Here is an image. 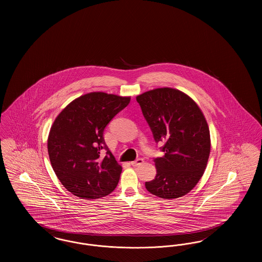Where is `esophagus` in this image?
I'll list each match as a JSON object with an SVG mask.
<instances>
[{"mask_svg": "<svg viewBox=\"0 0 262 262\" xmlns=\"http://www.w3.org/2000/svg\"><path fill=\"white\" fill-rule=\"evenodd\" d=\"M144 162V160L143 159H141V158H139V159H137L136 161H133V162H130L132 164V166H134V167H137V166H140V165H142Z\"/></svg>", "mask_w": 262, "mask_h": 262, "instance_id": "obj_1", "label": "esophagus"}]
</instances>
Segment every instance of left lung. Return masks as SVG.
Returning a JSON list of instances; mask_svg holds the SVG:
<instances>
[{
	"label": "left lung",
	"instance_id": "left-lung-1",
	"mask_svg": "<svg viewBox=\"0 0 262 262\" xmlns=\"http://www.w3.org/2000/svg\"><path fill=\"white\" fill-rule=\"evenodd\" d=\"M163 157L155 158L157 174L146 182L150 193L166 200L186 195L196 186L210 154V133L199 105L186 93L156 88L137 96Z\"/></svg>",
	"mask_w": 262,
	"mask_h": 262
}]
</instances>
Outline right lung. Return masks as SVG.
Returning a JSON list of instances; mask_svg holds the SVG:
<instances>
[{"label": "right lung", "mask_w": 262, "mask_h": 262, "mask_svg": "<svg viewBox=\"0 0 262 262\" xmlns=\"http://www.w3.org/2000/svg\"><path fill=\"white\" fill-rule=\"evenodd\" d=\"M129 101L130 97L90 92L72 101L55 119L47 142L51 165L75 196L96 200L117 187L122 166L108 149L103 132ZM103 149L107 150L105 157Z\"/></svg>", "instance_id": "right-lung-1"}]
</instances>
